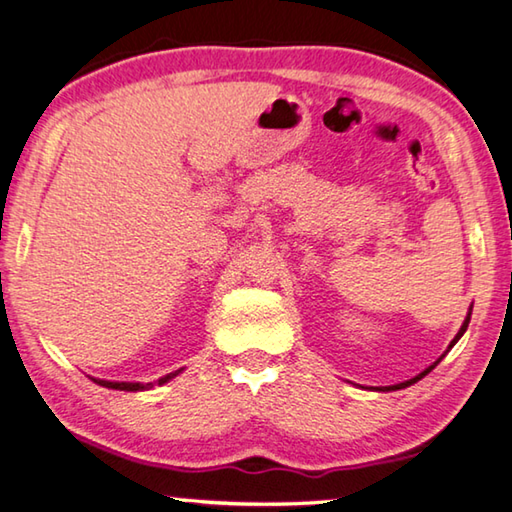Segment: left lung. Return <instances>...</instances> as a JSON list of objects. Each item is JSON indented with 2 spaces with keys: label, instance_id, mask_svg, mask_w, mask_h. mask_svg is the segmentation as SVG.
Returning a JSON list of instances; mask_svg holds the SVG:
<instances>
[{
  "label": "left lung",
  "instance_id": "obj_1",
  "mask_svg": "<svg viewBox=\"0 0 512 512\" xmlns=\"http://www.w3.org/2000/svg\"><path fill=\"white\" fill-rule=\"evenodd\" d=\"M470 316H472V307H470V311H467V316H465V320H463V325H461V329H458V334L454 336V341L452 343H449V348L447 350H452L454 348V345L458 343V339H461V336L465 334V329H467V325H470ZM443 357H445V354H443ZM443 357H440L436 363H431V366L429 368H424L422 372H420V375H415L413 379H406V381H402V384H393V386H372V391H381V393H388V391H400V388H406V386H411V384H415V381H420L424 375H429V372L433 370V368H436L438 366V363L440 361H443Z\"/></svg>",
  "mask_w": 512,
  "mask_h": 512
}]
</instances>
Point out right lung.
Segmentation results:
<instances>
[{
	"label": "right lung",
	"instance_id": "add662e5",
	"mask_svg": "<svg viewBox=\"0 0 512 512\" xmlns=\"http://www.w3.org/2000/svg\"><path fill=\"white\" fill-rule=\"evenodd\" d=\"M183 370H185V368L173 370V372H169V375L160 377L158 381H149V384H142V381H108V379H97V377H92V381H94V384H99V386L115 388V391H133V393H135V391H149V388H153V386L167 384V381H171L173 377H178Z\"/></svg>",
	"mask_w": 512,
	"mask_h": 512
}]
</instances>
